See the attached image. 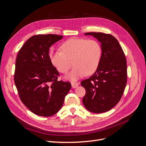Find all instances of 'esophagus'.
Wrapping results in <instances>:
<instances>
[{
  "mask_svg": "<svg viewBox=\"0 0 146 146\" xmlns=\"http://www.w3.org/2000/svg\"><path fill=\"white\" fill-rule=\"evenodd\" d=\"M78 83L76 82H71V85H72V88H76L78 86Z\"/></svg>",
  "mask_w": 146,
  "mask_h": 146,
  "instance_id": "esophagus-1",
  "label": "esophagus"
}]
</instances>
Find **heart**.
Returning a JSON list of instances; mask_svg holds the SVG:
<instances>
[{
	"label": "heart",
	"mask_w": 146,
	"mask_h": 146,
	"mask_svg": "<svg viewBox=\"0 0 146 146\" xmlns=\"http://www.w3.org/2000/svg\"><path fill=\"white\" fill-rule=\"evenodd\" d=\"M61 51L50 54L52 64L61 73L66 74L76 66L68 76L76 80L93 74L98 69L102 56V47L98 41L85 38H70L61 46Z\"/></svg>",
	"instance_id": "obj_1"
}]
</instances>
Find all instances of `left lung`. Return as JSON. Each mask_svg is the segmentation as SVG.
Returning a JSON list of instances; mask_svg holds the SVG:
<instances>
[{"label":"left lung","instance_id":"1","mask_svg":"<svg viewBox=\"0 0 146 146\" xmlns=\"http://www.w3.org/2000/svg\"><path fill=\"white\" fill-rule=\"evenodd\" d=\"M101 43L102 56L96 71L81 82L86 90L85 107L92 113H101L113 108L121 100L127 83V62L124 53L113 35L90 32Z\"/></svg>","mask_w":146,"mask_h":146}]
</instances>
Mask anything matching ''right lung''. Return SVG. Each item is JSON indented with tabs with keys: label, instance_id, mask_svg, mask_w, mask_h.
Returning <instances> with one entry per match:
<instances>
[{
	"label": "right lung",
	"instance_id": "1",
	"mask_svg": "<svg viewBox=\"0 0 146 146\" xmlns=\"http://www.w3.org/2000/svg\"><path fill=\"white\" fill-rule=\"evenodd\" d=\"M54 34L30 38L17 54L14 80L21 100L38 116L54 115L62 107L71 84L58 81L59 72L48 55L49 48L63 38Z\"/></svg>",
	"mask_w": 146,
	"mask_h": 146
}]
</instances>
